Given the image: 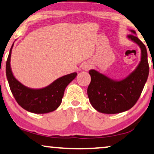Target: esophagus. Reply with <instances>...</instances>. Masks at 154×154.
<instances>
[{"instance_id":"1","label":"esophagus","mask_w":154,"mask_h":154,"mask_svg":"<svg viewBox=\"0 0 154 154\" xmlns=\"http://www.w3.org/2000/svg\"><path fill=\"white\" fill-rule=\"evenodd\" d=\"M91 64H90V63L89 62H85L84 63V64L82 65V69H83V70L84 71H88L90 70V69L91 68Z\"/></svg>"}]
</instances>
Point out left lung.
<instances>
[{"instance_id":"left-lung-1","label":"left lung","mask_w":154,"mask_h":154,"mask_svg":"<svg viewBox=\"0 0 154 154\" xmlns=\"http://www.w3.org/2000/svg\"><path fill=\"white\" fill-rule=\"evenodd\" d=\"M127 38L136 43L141 49V60L135 69L127 77L114 80L91 69L89 73L91 82L88 88L90 104L99 112L114 114L129 110L137 102L147 81L149 67L146 48L136 36L135 31Z\"/></svg>"}]
</instances>
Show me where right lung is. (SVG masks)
Segmentation results:
<instances>
[{"label":"right lung","mask_w":154,"mask_h":154,"mask_svg":"<svg viewBox=\"0 0 154 154\" xmlns=\"http://www.w3.org/2000/svg\"><path fill=\"white\" fill-rule=\"evenodd\" d=\"M13 45L14 43L6 62V76L16 101L23 109L33 113H47L56 110L62 103L65 89L76 77L77 73L63 75L45 88L26 87L14 76L12 71L10 58Z\"/></svg>","instance_id":"1"}]
</instances>
